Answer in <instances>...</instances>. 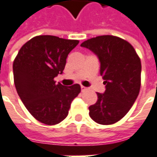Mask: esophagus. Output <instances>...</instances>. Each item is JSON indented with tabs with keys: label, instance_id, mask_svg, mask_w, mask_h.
I'll list each match as a JSON object with an SVG mask.
<instances>
[{
	"label": "esophagus",
	"instance_id": "esophagus-1",
	"mask_svg": "<svg viewBox=\"0 0 157 157\" xmlns=\"http://www.w3.org/2000/svg\"><path fill=\"white\" fill-rule=\"evenodd\" d=\"M87 90H88V88H87V87H85V86H81V91H82V92H86V91H87Z\"/></svg>",
	"mask_w": 157,
	"mask_h": 157
}]
</instances>
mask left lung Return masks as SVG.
Instances as JSON below:
<instances>
[{
  "instance_id": "8db88e82",
  "label": "left lung",
  "mask_w": 157,
  "mask_h": 157,
  "mask_svg": "<svg viewBox=\"0 0 157 157\" xmlns=\"http://www.w3.org/2000/svg\"><path fill=\"white\" fill-rule=\"evenodd\" d=\"M81 46L98 56L105 85V92H98V101L89 107V115L98 124H113L126 115L138 97L140 59L129 43L115 36H98Z\"/></svg>"
}]
</instances>
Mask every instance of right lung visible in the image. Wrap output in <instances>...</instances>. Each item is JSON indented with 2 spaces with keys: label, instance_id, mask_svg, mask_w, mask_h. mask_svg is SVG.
I'll return each instance as SVG.
<instances>
[{
  "label": "right lung",
  "instance_id": "right-lung-1",
  "mask_svg": "<svg viewBox=\"0 0 157 157\" xmlns=\"http://www.w3.org/2000/svg\"><path fill=\"white\" fill-rule=\"evenodd\" d=\"M78 40L37 36L20 48L13 62L16 89L29 112L43 124H57L68 115L71 102L81 92L79 84H56L66 59Z\"/></svg>",
  "mask_w": 157,
  "mask_h": 157
}]
</instances>
